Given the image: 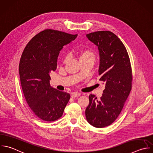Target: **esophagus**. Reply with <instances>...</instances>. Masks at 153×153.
<instances>
[{"mask_svg":"<svg viewBox=\"0 0 153 153\" xmlns=\"http://www.w3.org/2000/svg\"><path fill=\"white\" fill-rule=\"evenodd\" d=\"M80 95H81V94L79 93H73L71 95V97L72 98H75V97H76L80 96Z\"/></svg>","mask_w":153,"mask_h":153,"instance_id":"esophagus-1","label":"esophagus"}]
</instances>
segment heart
Returning a JSON list of instances; mask_svg holds the SVG:
<instances>
[{"mask_svg":"<svg viewBox=\"0 0 153 153\" xmlns=\"http://www.w3.org/2000/svg\"><path fill=\"white\" fill-rule=\"evenodd\" d=\"M77 55L79 57V60L82 61L84 60H87V59H94V55L93 54V53L89 50H82L81 51H79L78 52H77ZM68 56H65L64 57V60L63 62H66L68 60Z\"/></svg>","mask_w":153,"mask_h":153,"instance_id":"1","label":"heart"}]
</instances>
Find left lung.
<instances>
[{
  "instance_id": "8db88e82",
  "label": "left lung",
  "mask_w": 153,
  "mask_h": 153,
  "mask_svg": "<svg viewBox=\"0 0 153 153\" xmlns=\"http://www.w3.org/2000/svg\"><path fill=\"white\" fill-rule=\"evenodd\" d=\"M86 36L98 47L99 80L105 88L100 99L90 94L85 117L91 126L102 128L111 124L121 112L131 89V68L125 46L114 33L98 31Z\"/></svg>"
}]
</instances>
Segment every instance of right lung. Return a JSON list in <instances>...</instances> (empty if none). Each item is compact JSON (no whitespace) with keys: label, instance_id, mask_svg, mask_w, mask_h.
Returning a JSON list of instances; mask_svg holds the SVG:
<instances>
[{"label":"right lung","instance_id":"add662e5","mask_svg":"<svg viewBox=\"0 0 153 153\" xmlns=\"http://www.w3.org/2000/svg\"><path fill=\"white\" fill-rule=\"evenodd\" d=\"M78 35L46 29L35 35L22 55L19 74L26 100L41 120L54 121L60 118L71 96L51 87L50 72L56 71L60 51Z\"/></svg>","mask_w":153,"mask_h":153}]
</instances>
